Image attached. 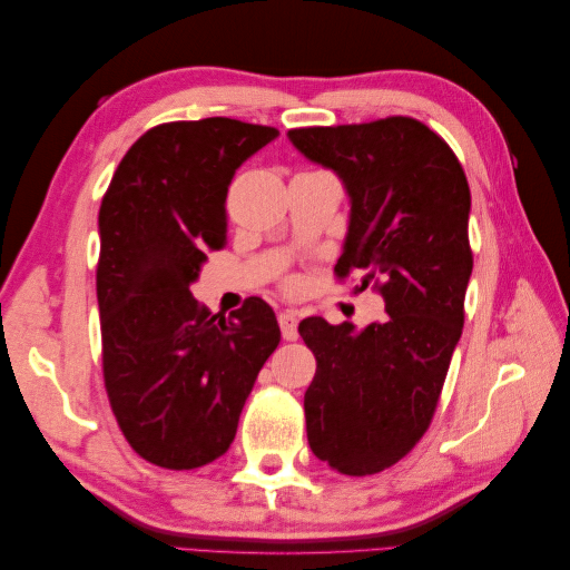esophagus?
I'll return each mask as SVG.
<instances>
[{"instance_id":"obj_1","label":"esophagus","mask_w":570,"mask_h":570,"mask_svg":"<svg viewBox=\"0 0 570 570\" xmlns=\"http://www.w3.org/2000/svg\"><path fill=\"white\" fill-rule=\"evenodd\" d=\"M278 323H281V333H283L285 340L292 342V340L299 337V333H297V323H299L297 312H292V308H285V312L278 314Z\"/></svg>"}]
</instances>
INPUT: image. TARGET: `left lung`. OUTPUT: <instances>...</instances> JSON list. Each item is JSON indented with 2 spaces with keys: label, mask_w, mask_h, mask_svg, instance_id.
<instances>
[{
  "label": "left lung",
  "mask_w": 570,
  "mask_h": 570,
  "mask_svg": "<svg viewBox=\"0 0 570 570\" xmlns=\"http://www.w3.org/2000/svg\"><path fill=\"white\" fill-rule=\"evenodd\" d=\"M289 142L331 168L350 197L337 275L364 271L387 318L358 327L304 318L316 356L304 394L312 452L344 475L406 456L433 419L463 327L471 281V189L454 151L416 118L295 128Z\"/></svg>",
  "instance_id": "left-lung-1"
}]
</instances>
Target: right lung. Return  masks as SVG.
<instances>
[{
  "label": "right lung",
  "mask_w": 570,
  "mask_h": 570,
  "mask_svg": "<svg viewBox=\"0 0 570 570\" xmlns=\"http://www.w3.org/2000/svg\"><path fill=\"white\" fill-rule=\"evenodd\" d=\"M278 135L220 116L157 126L120 159L101 199L105 383L126 440L161 469H199L228 452L281 342L264 299L249 297L226 318L189 292L206 252L226 247L235 170Z\"/></svg>",
  "instance_id": "add662e5"
}]
</instances>
